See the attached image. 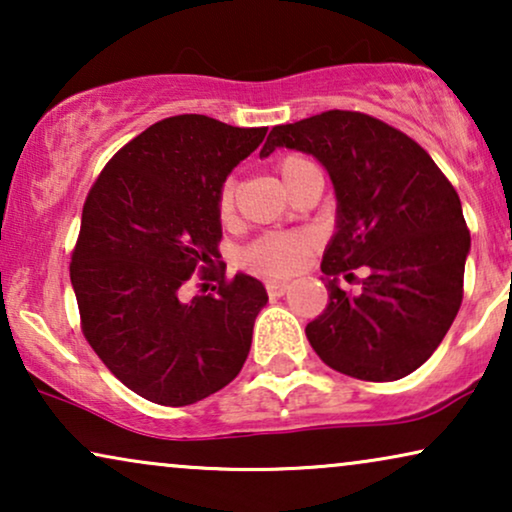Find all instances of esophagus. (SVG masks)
Segmentation results:
<instances>
[{"label":"esophagus","mask_w":512,"mask_h":512,"mask_svg":"<svg viewBox=\"0 0 512 512\" xmlns=\"http://www.w3.org/2000/svg\"><path fill=\"white\" fill-rule=\"evenodd\" d=\"M265 289H268V296L270 298H282L286 291H289V282H279V279H270L268 284H265Z\"/></svg>","instance_id":"34e87169"}]
</instances>
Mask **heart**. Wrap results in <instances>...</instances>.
I'll use <instances>...</instances> for the list:
<instances>
[{
    "mask_svg": "<svg viewBox=\"0 0 512 512\" xmlns=\"http://www.w3.org/2000/svg\"><path fill=\"white\" fill-rule=\"evenodd\" d=\"M310 165V160L303 156H284L279 160L277 172L284 184L296 174L300 167ZM216 212L223 223H230L235 219V181L226 179L219 188V198H216ZM312 249V237L307 233H268L258 237L244 249L242 263L249 270L261 272V275H289V272L298 270L307 251Z\"/></svg>",
    "mask_w": 512,
    "mask_h": 512,
    "instance_id": "heart-1",
    "label": "heart"
}]
</instances>
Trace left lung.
<instances>
[{
	"mask_svg": "<svg viewBox=\"0 0 512 512\" xmlns=\"http://www.w3.org/2000/svg\"><path fill=\"white\" fill-rule=\"evenodd\" d=\"M277 146L317 158L338 200L321 261L328 305L307 340L338 373L401 380L436 352L464 298L471 233L457 191L415 139L359 111L275 125L261 158ZM356 267L369 277L354 297L337 275Z\"/></svg>",
	"mask_w": 512,
	"mask_h": 512,
	"instance_id": "obj_1",
	"label": "left lung"
}]
</instances>
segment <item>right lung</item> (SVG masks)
I'll return each mask as SVG.
<instances>
[{"label": "right lung", "instance_id": "right-lung-1", "mask_svg": "<svg viewBox=\"0 0 512 512\" xmlns=\"http://www.w3.org/2000/svg\"><path fill=\"white\" fill-rule=\"evenodd\" d=\"M268 128L181 114L153 123L104 165L81 214L69 277L81 331L146 401L198 403L240 373L268 293L216 265L219 188ZM193 271L220 289L185 298ZM205 286V284H202Z\"/></svg>", "mask_w": 512, "mask_h": 512}]
</instances>
